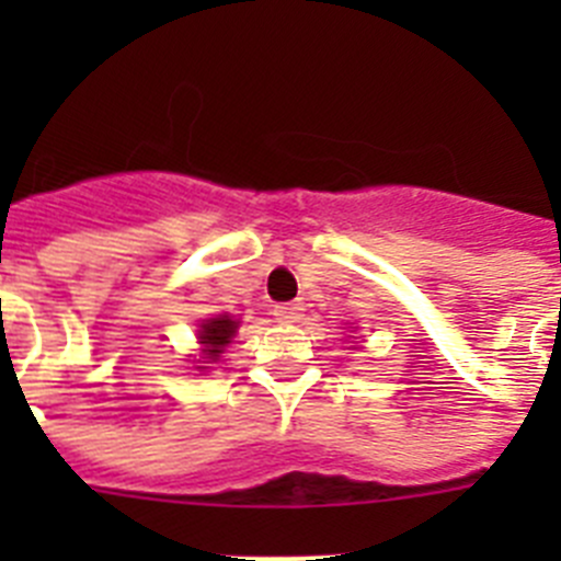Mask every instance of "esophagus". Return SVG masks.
<instances>
[{"mask_svg": "<svg viewBox=\"0 0 561 561\" xmlns=\"http://www.w3.org/2000/svg\"><path fill=\"white\" fill-rule=\"evenodd\" d=\"M304 317V306L300 304H280L275 306V320L277 323H297Z\"/></svg>", "mask_w": 561, "mask_h": 561, "instance_id": "obj_1", "label": "esophagus"}]
</instances>
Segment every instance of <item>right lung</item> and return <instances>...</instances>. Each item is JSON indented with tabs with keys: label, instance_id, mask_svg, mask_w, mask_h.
<instances>
[{
	"label": "right lung",
	"instance_id": "obj_1",
	"mask_svg": "<svg viewBox=\"0 0 561 561\" xmlns=\"http://www.w3.org/2000/svg\"><path fill=\"white\" fill-rule=\"evenodd\" d=\"M238 331V320L230 314H216V317H207L202 320L199 325V345H202V359L205 362H216L225 348L232 342Z\"/></svg>",
	"mask_w": 561,
	"mask_h": 561
}]
</instances>
